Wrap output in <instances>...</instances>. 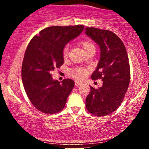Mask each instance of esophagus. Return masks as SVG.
<instances>
[{"label": "esophagus", "mask_w": 149, "mask_h": 149, "mask_svg": "<svg viewBox=\"0 0 149 149\" xmlns=\"http://www.w3.org/2000/svg\"><path fill=\"white\" fill-rule=\"evenodd\" d=\"M82 85V83H80V82L75 81V85H76V86H80V85Z\"/></svg>", "instance_id": "esophagus-1"}]
</instances>
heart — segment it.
Masks as SVG:
<instances>
[{
    "instance_id": "b5f03b06",
    "label": "heart",
    "mask_w": 149,
    "mask_h": 149,
    "mask_svg": "<svg viewBox=\"0 0 149 149\" xmlns=\"http://www.w3.org/2000/svg\"><path fill=\"white\" fill-rule=\"evenodd\" d=\"M80 45H81L82 47H83V48L84 49L85 52H86L88 49L92 48V47H94L93 44H92L90 41H89V40H83V41L80 42ZM68 54H69V47L66 46V47H65L64 49H63L62 52V55L64 58L67 57ZM69 74L74 78H76V79L81 80L84 79L85 77H86L87 74H88V71H87L86 69H85L84 68L78 67L70 70Z\"/></svg>"
}]
</instances>
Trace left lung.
I'll return each mask as SVG.
<instances>
[{
  "label": "left lung",
  "instance_id": "obj_1",
  "mask_svg": "<svg viewBox=\"0 0 149 149\" xmlns=\"http://www.w3.org/2000/svg\"><path fill=\"white\" fill-rule=\"evenodd\" d=\"M85 34L100 48V61L91 78L103 81V85L98 89L90 86L86 108L93 115L107 116L119 107L129 87L130 69L127 53L122 40L111 31L87 27Z\"/></svg>",
  "mask_w": 149,
  "mask_h": 149
}]
</instances>
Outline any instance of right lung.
Here are the masks:
<instances>
[{
	"mask_svg": "<svg viewBox=\"0 0 149 149\" xmlns=\"http://www.w3.org/2000/svg\"><path fill=\"white\" fill-rule=\"evenodd\" d=\"M84 26H54L44 29L27 46L22 66L24 88L31 104L47 114L59 112L74 87L73 80L59 82L51 72L64 64L63 49L82 33Z\"/></svg>",
	"mask_w": 149,
	"mask_h": 149,
	"instance_id": "1",
	"label": "right lung"
}]
</instances>
